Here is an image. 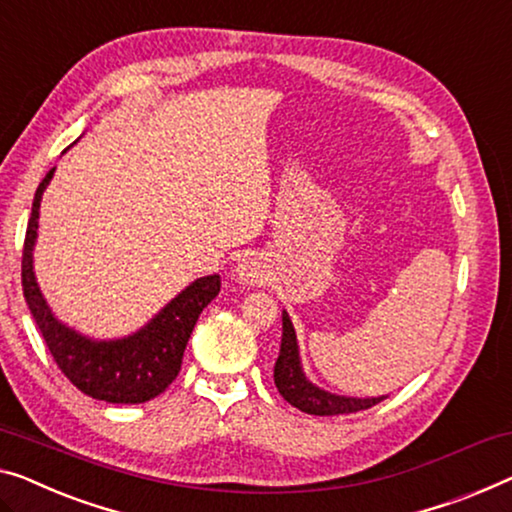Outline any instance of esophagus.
Listing matches in <instances>:
<instances>
[{
	"mask_svg": "<svg viewBox=\"0 0 512 512\" xmlns=\"http://www.w3.org/2000/svg\"><path fill=\"white\" fill-rule=\"evenodd\" d=\"M236 280H239L241 285H259V282L266 280L264 264L259 262L257 257L241 259L239 266H236Z\"/></svg>",
	"mask_w": 512,
	"mask_h": 512,
	"instance_id": "obj_1",
	"label": "esophagus"
}]
</instances>
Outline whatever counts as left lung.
Masks as SVG:
<instances>
[{"label":"left lung","mask_w":512,"mask_h":512,"mask_svg":"<svg viewBox=\"0 0 512 512\" xmlns=\"http://www.w3.org/2000/svg\"><path fill=\"white\" fill-rule=\"evenodd\" d=\"M273 379H276L282 398L292 407L312 416L354 414V411L375 407V404L386 398V395H379V398H349V395L329 393L317 384H312L303 372L299 342H296V331L287 310H282V340L276 368H273Z\"/></svg>","instance_id":"8db88e82"}]
</instances>
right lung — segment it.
<instances>
[{
    "instance_id": "right-lung-1",
    "label": "right lung",
    "mask_w": 512,
    "mask_h": 512,
    "mask_svg": "<svg viewBox=\"0 0 512 512\" xmlns=\"http://www.w3.org/2000/svg\"><path fill=\"white\" fill-rule=\"evenodd\" d=\"M55 167L38 183L32 216L22 250V292L59 370L75 388L94 400L112 404H140L156 398L177 379L181 358L197 317L220 292V276H204L151 317L140 331L117 340H94L59 322L34 276V246L38 236V209Z\"/></svg>"
}]
</instances>
